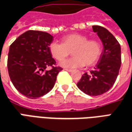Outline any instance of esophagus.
<instances>
[{
    "mask_svg": "<svg viewBox=\"0 0 132 132\" xmlns=\"http://www.w3.org/2000/svg\"><path fill=\"white\" fill-rule=\"evenodd\" d=\"M65 70H66V71H69V72H71V71H73L72 69H65Z\"/></svg>",
    "mask_w": 132,
    "mask_h": 132,
    "instance_id": "34e87169",
    "label": "esophagus"
}]
</instances>
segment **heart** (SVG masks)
<instances>
[{
    "instance_id": "obj_1",
    "label": "heart",
    "mask_w": 132,
    "mask_h": 132,
    "mask_svg": "<svg viewBox=\"0 0 132 132\" xmlns=\"http://www.w3.org/2000/svg\"><path fill=\"white\" fill-rule=\"evenodd\" d=\"M52 56L59 61H62L70 54L73 56L61 63L66 68L90 66L98 61L102 52L101 43L96 39H88L81 34L67 35L61 38V44L52 42L49 45Z\"/></svg>"
}]
</instances>
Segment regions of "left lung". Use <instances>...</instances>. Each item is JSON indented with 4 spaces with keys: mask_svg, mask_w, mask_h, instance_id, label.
I'll list each match as a JSON object with an SVG mask.
<instances>
[{
    "mask_svg": "<svg viewBox=\"0 0 132 132\" xmlns=\"http://www.w3.org/2000/svg\"><path fill=\"white\" fill-rule=\"evenodd\" d=\"M103 43L104 50L96 67L90 73H85L77 83L78 88L92 96L108 92L117 80L121 67V47L116 38L100 26H93Z\"/></svg>",
    "mask_w": 132,
    "mask_h": 132,
    "instance_id": "8db88e82",
    "label": "left lung"
}]
</instances>
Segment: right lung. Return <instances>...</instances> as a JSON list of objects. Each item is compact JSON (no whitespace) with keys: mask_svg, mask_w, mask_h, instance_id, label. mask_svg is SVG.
I'll return each instance as SVG.
<instances>
[{"mask_svg":"<svg viewBox=\"0 0 132 132\" xmlns=\"http://www.w3.org/2000/svg\"><path fill=\"white\" fill-rule=\"evenodd\" d=\"M53 36L46 32L30 30L10 46L8 74L15 88L28 98H37L50 92L62 70L51 56L49 45ZM48 66L52 69L47 70Z\"/></svg>","mask_w":132,"mask_h":132,"instance_id":"add662e5","label":"right lung"}]
</instances>
